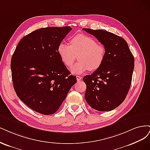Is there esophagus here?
I'll return each mask as SVG.
<instances>
[{
  "label": "esophagus",
  "instance_id": "1",
  "mask_svg": "<svg viewBox=\"0 0 150 150\" xmlns=\"http://www.w3.org/2000/svg\"><path fill=\"white\" fill-rule=\"evenodd\" d=\"M76 80H77V81H81L82 80V77H81L80 76H78V75L76 76Z\"/></svg>",
  "mask_w": 150,
  "mask_h": 150
}]
</instances>
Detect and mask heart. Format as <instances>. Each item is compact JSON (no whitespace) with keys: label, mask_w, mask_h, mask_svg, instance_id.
Listing matches in <instances>:
<instances>
[{"label":"heart","mask_w":150,"mask_h":150,"mask_svg":"<svg viewBox=\"0 0 150 150\" xmlns=\"http://www.w3.org/2000/svg\"><path fill=\"white\" fill-rule=\"evenodd\" d=\"M58 54L67 67L72 65L78 55L79 62L71 67V71L75 74H81L88 70L98 69L104 62L106 50L93 38L79 33L71 38L70 45L60 43L58 46Z\"/></svg>","instance_id":"heart-1"}]
</instances>
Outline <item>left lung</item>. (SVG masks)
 Instances as JSON below:
<instances>
[{"instance_id":"8db88e82","label":"left lung","mask_w":150,"mask_h":150,"mask_svg":"<svg viewBox=\"0 0 150 150\" xmlns=\"http://www.w3.org/2000/svg\"><path fill=\"white\" fill-rule=\"evenodd\" d=\"M83 30L97 38L106 50L103 64L83 79L86 85L85 98L92 108L108 112L122 104L128 93L134 57L122 37L103 30Z\"/></svg>"}]
</instances>
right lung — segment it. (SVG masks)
Returning a JSON list of instances; mask_svg holds the SVG:
<instances>
[{
    "instance_id": "1",
    "label": "right lung",
    "mask_w": 150,
    "mask_h": 150,
    "mask_svg": "<svg viewBox=\"0 0 150 150\" xmlns=\"http://www.w3.org/2000/svg\"><path fill=\"white\" fill-rule=\"evenodd\" d=\"M72 28H42L23 37L12 57L13 85L18 97L43 115L55 113L65 99L76 76L58 54V46Z\"/></svg>"
}]
</instances>
